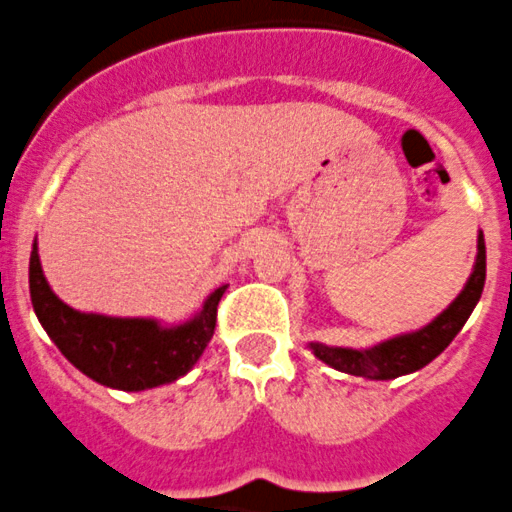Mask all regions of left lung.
Returning a JSON list of instances; mask_svg holds the SVG:
<instances>
[{"label":"left lung","instance_id":"8db88e82","mask_svg":"<svg viewBox=\"0 0 512 512\" xmlns=\"http://www.w3.org/2000/svg\"><path fill=\"white\" fill-rule=\"evenodd\" d=\"M485 237H477V260L474 270L469 275L467 285L454 301L449 303L446 311H441L431 324L423 329L411 331V334H400L388 339V342L377 344L370 349H349V347H326V344L311 342V352L326 362L329 367L347 375L367 377V380H395L400 375L416 372L426 367L431 359L439 357L451 339L462 331L467 324L469 313L474 311L477 301L485 288Z\"/></svg>","mask_w":512,"mask_h":512}]
</instances>
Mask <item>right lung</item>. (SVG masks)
Here are the masks:
<instances>
[{"label": "right lung", "instance_id": "obj_1", "mask_svg": "<svg viewBox=\"0 0 512 512\" xmlns=\"http://www.w3.org/2000/svg\"><path fill=\"white\" fill-rule=\"evenodd\" d=\"M224 290L227 285L216 288L201 311L181 326L81 313L50 290L38 245H32L30 252V298L38 321L76 370L114 390L135 393L186 375L214 336L216 306Z\"/></svg>", "mask_w": 512, "mask_h": 512}]
</instances>
